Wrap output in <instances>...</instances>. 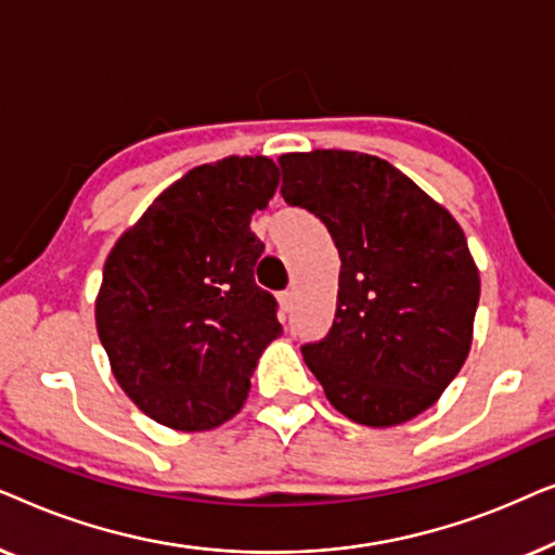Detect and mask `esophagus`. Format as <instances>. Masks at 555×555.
I'll return each mask as SVG.
<instances>
[{
	"instance_id": "obj_1",
	"label": "esophagus",
	"mask_w": 555,
	"mask_h": 555,
	"mask_svg": "<svg viewBox=\"0 0 555 555\" xmlns=\"http://www.w3.org/2000/svg\"><path fill=\"white\" fill-rule=\"evenodd\" d=\"M278 300H280V306H283V310H291V306H293V293H291V291L280 293Z\"/></svg>"
}]
</instances>
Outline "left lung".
I'll list each match as a JSON object with an SVG mask.
<instances>
[{
    "mask_svg": "<svg viewBox=\"0 0 555 555\" xmlns=\"http://www.w3.org/2000/svg\"><path fill=\"white\" fill-rule=\"evenodd\" d=\"M285 202L328 227L338 300L328 336L300 348L348 420L397 427L427 412L460 374L480 272L465 232L406 173L359 151L283 154Z\"/></svg>",
    "mask_w": 555,
    "mask_h": 555,
    "instance_id": "8db88e82",
    "label": "left lung"
}]
</instances>
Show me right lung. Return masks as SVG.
Returning <instances> with one entry per match:
<instances>
[{
  "label": "right lung",
  "instance_id": "obj_1",
  "mask_svg": "<svg viewBox=\"0 0 555 555\" xmlns=\"http://www.w3.org/2000/svg\"><path fill=\"white\" fill-rule=\"evenodd\" d=\"M268 156L202 164L156 196L103 268L95 325L126 397L177 431L232 420L264 348L283 333L255 285L249 230L278 189Z\"/></svg>",
  "mask_w": 555,
  "mask_h": 555
}]
</instances>
